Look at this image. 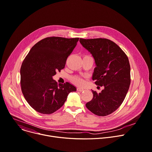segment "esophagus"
Here are the masks:
<instances>
[{"mask_svg":"<svg viewBox=\"0 0 152 152\" xmlns=\"http://www.w3.org/2000/svg\"><path fill=\"white\" fill-rule=\"evenodd\" d=\"M77 90L78 91H84V89L80 88H77Z\"/></svg>","mask_w":152,"mask_h":152,"instance_id":"obj_1","label":"esophagus"}]
</instances>
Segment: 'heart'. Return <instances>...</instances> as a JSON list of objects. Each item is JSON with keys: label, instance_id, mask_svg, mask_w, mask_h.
I'll return each instance as SVG.
<instances>
[{"label": "heart", "instance_id": "b5f03b06", "mask_svg": "<svg viewBox=\"0 0 152 152\" xmlns=\"http://www.w3.org/2000/svg\"><path fill=\"white\" fill-rule=\"evenodd\" d=\"M90 57H91V56H89V55L85 54V55H84L83 58H90ZM71 80L73 83H74L75 85H76L77 86H82L84 84V82L83 78L80 77V76H72L71 77Z\"/></svg>", "mask_w": 152, "mask_h": 152}]
</instances>
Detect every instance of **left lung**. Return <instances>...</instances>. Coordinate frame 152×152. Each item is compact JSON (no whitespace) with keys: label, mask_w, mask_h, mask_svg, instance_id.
<instances>
[{"label":"left lung","mask_w":152,"mask_h":152,"mask_svg":"<svg viewBox=\"0 0 152 152\" xmlns=\"http://www.w3.org/2000/svg\"><path fill=\"white\" fill-rule=\"evenodd\" d=\"M79 41L94 59L96 66L93 80H96V85L104 87L99 93L92 90L93 99L86 107L96 115L107 116L119 107L129 89L131 79L128 57L116 44L105 38H80Z\"/></svg>","instance_id":"8db88e82"}]
</instances>
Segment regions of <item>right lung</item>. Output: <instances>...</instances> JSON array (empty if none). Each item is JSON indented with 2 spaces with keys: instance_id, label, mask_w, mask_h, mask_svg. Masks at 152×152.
Segmentation results:
<instances>
[{
  "instance_id": "right-lung-1",
  "label": "right lung",
  "mask_w": 152,
  "mask_h": 152,
  "mask_svg": "<svg viewBox=\"0 0 152 152\" xmlns=\"http://www.w3.org/2000/svg\"><path fill=\"white\" fill-rule=\"evenodd\" d=\"M79 38L48 37L36 43L20 68V86L26 101L36 112L51 114L76 88L68 82L58 84L52 77L64 68Z\"/></svg>"
}]
</instances>
